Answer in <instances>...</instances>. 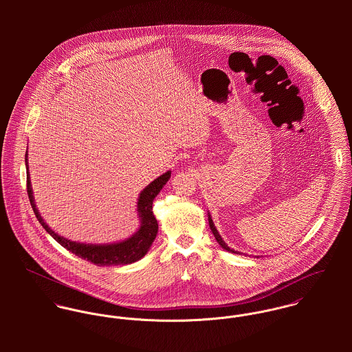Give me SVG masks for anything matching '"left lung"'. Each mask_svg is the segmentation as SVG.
<instances>
[{
	"instance_id": "8db88e82",
	"label": "left lung",
	"mask_w": 352,
	"mask_h": 352,
	"mask_svg": "<svg viewBox=\"0 0 352 352\" xmlns=\"http://www.w3.org/2000/svg\"><path fill=\"white\" fill-rule=\"evenodd\" d=\"M208 225H210V229H211V232H212V234H214V237H215V240H217V243L225 250V251L232 252V253H240V252L234 251V250H230L228 245H226V243L222 240V237L219 236V233H218V230L215 229V226H214V222H212V219H211V217H210V214H208ZM241 254V253H240Z\"/></svg>"
}]
</instances>
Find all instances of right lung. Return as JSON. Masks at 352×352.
<instances>
[{"label":"right lung","instance_id":"right-lung-1","mask_svg":"<svg viewBox=\"0 0 352 352\" xmlns=\"http://www.w3.org/2000/svg\"><path fill=\"white\" fill-rule=\"evenodd\" d=\"M27 154H25V166H27V192L28 198L31 201L32 210L41 222V225L46 229V232L50 234L51 237L59 243L63 248L67 251L74 253L76 256L91 261L96 265H119V264H131L134 261H138L142 258L151 248L157 232H158V223L157 219L153 214V201L158 195V192L162 190V187L166 184V182L170 177V170L165 172L155 180H153L151 184L140 194L138 198V215L141 218V226L137 233H134L131 237H129L124 241L120 243H113V244H102V245H94V244H82V243H76L70 241L65 237L58 236L54 230H51L49 225L43 221L42 215L39 214L35 199L32 195V187H31V180H30V173H28V161H27Z\"/></svg>","mask_w":352,"mask_h":352}]
</instances>
